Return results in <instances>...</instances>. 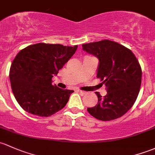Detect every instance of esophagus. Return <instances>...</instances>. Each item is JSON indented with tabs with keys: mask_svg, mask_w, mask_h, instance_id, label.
<instances>
[{
	"mask_svg": "<svg viewBox=\"0 0 155 155\" xmlns=\"http://www.w3.org/2000/svg\"><path fill=\"white\" fill-rule=\"evenodd\" d=\"M76 91L77 93H79V94H85V91H81V90H79V89H76Z\"/></svg>",
	"mask_w": 155,
	"mask_h": 155,
	"instance_id": "obj_1",
	"label": "esophagus"
}]
</instances>
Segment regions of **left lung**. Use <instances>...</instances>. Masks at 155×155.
<instances>
[{"label":"left lung","instance_id":"1","mask_svg":"<svg viewBox=\"0 0 155 155\" xmlns=\"http://www.w3.org/2000/svg\"><path fill=\"white\" fill-rule=\"evenodd\" d=\"M82 49L99 58L97 77L107 91L103 97L95 92L98 103L87 107V111L102 121L122 117L133 106L139 94L142 79L139 61L131 50L110 40L84 44Z\"/></svg>","mask_w":155,"mask_h":155}]
</instances>
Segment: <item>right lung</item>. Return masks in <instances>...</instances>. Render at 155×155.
<instances>
[{
    "label": "right lung",
    "instance_id": "1",
    "mask_svg": "<svg viewBox=\"0 0 155 155\" xmlns=\"http://www.w3.org/2000/svg\"><path fill=\"white\" fill-rule=\"evenodd\" d=\"M78 46L38 43L21 50L9 70L11 87L20 106L38 117L61 110L74 92L52 84V78L69 61Z\"/></svg>",
    "mask_w": 155,
    "mask_h": 155
}]
</instances>
